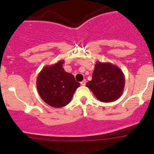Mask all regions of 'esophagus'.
I'll return each mask as SVG.
<instances>
[{
    "label": "esophagus",
    "mask_w": 154,
    "mask_h": 154,
    "mask_svg": "<svg viewBox=\"0 0 154 154\" xmlns=\"http://www.w3.org/2000/svg\"><path fill=\"white\" fill-rule=\"evenodd\" d=\"M86 80H83V81H82L81 83H80V84H81L82 86H85V85H86Z\"/></svg>",
    "instance_id": "obj_1"
}]
</instances>
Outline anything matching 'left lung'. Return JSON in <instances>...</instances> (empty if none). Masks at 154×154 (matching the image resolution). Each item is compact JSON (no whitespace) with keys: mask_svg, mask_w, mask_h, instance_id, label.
<instances>
[{"mask_svg":"<svg viewBox=\"0 0 154 154\" xmlns=\"http://www.w3.org/2000/svg\"><path fill=\"white\" fill-rule=\"evenodd\" d=\"M125 77L123 71L110 63L97 61L92 79L86 86L100 101L109 103L118 100L123 93Z\"/></svg>","mask_w":154,"mask_h":154,"instance_id":"1","label":"left lung"}]
</instances>
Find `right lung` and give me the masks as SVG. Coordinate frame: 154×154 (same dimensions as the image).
Segmentation results:
<instances>
[{
  "instance_id": "obj_1",
  "label": "right lung",
  "mask_w": 154,
  "mask_h": 154,
  "mask_svg": "<svg viewBox=\"0 0 154 154\" xmlns=\"http://www.w3.org/2000/svg\"><path fill=\"white\" fill-rule=\"evenodd\" d=\"M62 60L42 68L37 77L36 86L41 98L50 106L60 108L70 103L80 83L63 68Z\"/></svg>"
}]
</instances>
